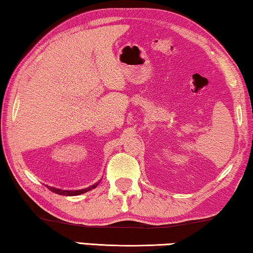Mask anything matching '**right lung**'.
<instances>
[{
  "label": "right lung",
  "instance_id": "1",
  "mask_svg": "<svg viewBox=\"0 0 253 253\" xmlns=\"http://www.w3.org/2000/svg\"><path fill=\"white\" fill-rule=\"evenodd\" d=\"M97 186L96 185H92L90 187L88 188H84V190H79V191H65V190H60V188H55V187H51V186H48V188L50 191L54 192V193H57L59 195H66V196H74V195H79V194H83V193H85V192L90 191L91 188H95Z\"/></svg>",
  "mask_w": 253,
  "mask_h": 253
}]
</instances>
